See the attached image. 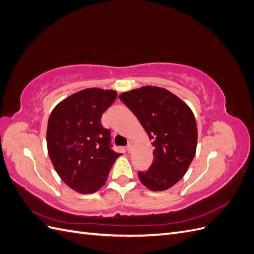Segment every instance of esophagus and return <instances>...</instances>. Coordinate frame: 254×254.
Segmentation results:
<instances>
[{"label": "esophagus", "mask_w": 254, "mask_h": 254, "mask_svg": "<svg viewBox=\"0 0 254 254\" xmlns=\"http://www.w3.org/2000/svg\"><path fill=\"white\" fill-rule=\"evenodd\" d=\"M132 146H133V145H132V143H131V142H129V143H128V145L126 146V150H127L128 152L131 151V150H132Z\"/></svg>", "instance_id": "esophagus-1"}]
</instances>
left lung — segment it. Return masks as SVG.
<instances>
[{"label":"left lung","mask_w":254,"mask_h":254,"mask_svg":"<svg viewBox=\"0 0 254 254\" xmlns=\"http://www.w3.org/2000/svg\"><path fill=\"white\" fill-rule=\"evenodd\" d=\"M121 101L140 121L152 140L153 161L140 181L151 190L173 187L187 173L197 147V126L191 110L170 91L143 87L121 94Z\"/></svg>","instance_id":"obj_1"}]
</instances>
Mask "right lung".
<instances>
[{
	"instance_id": "1",
	"label": "right lung",
	"mask_w": 254,
	"mask_h": 254,
	"mask_svg": "<svg viewBox=\"0 0 254 254\" xmlns=\"http://www.w3.org/2000/svg\"><path fill=\"white\" fill-rule=\"evenodd\" d=\"M113 90L86 89L58 104L50 115L48 151L57 174L80 194H92L107 181L121 153L113 150L102 115L117 98Z\"/></svg>"
}]
</instances>
